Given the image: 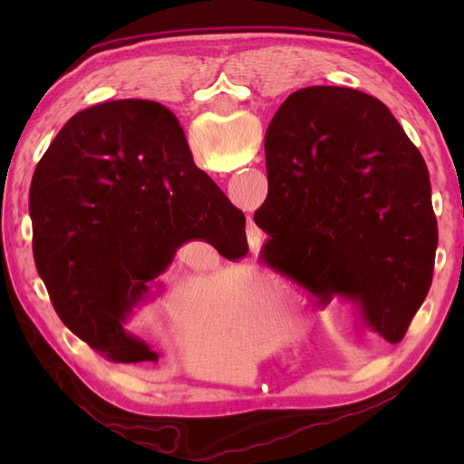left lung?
I'll return each instance as SVG.
<instances>
[{"mask_svg":"<svg viewBox=\"0 0 464 464\" xmlns=\"http://www.w3.org/2000/svg\"><path fill=\"white\" fill-rule=\"evenodd\" d=\"M263 255L323 303L341 297L371 337L399 343L432 283L439 245L420 151L374 97L313 85L265 135Z\"/></svg>","mask_w":464,"mask_h":464,"instance_id":"obj_1","label":"left lung"}]
</instances>
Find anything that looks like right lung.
Instances as JSON below:
<instances>
[{
  "instance_id": "obj_1",
  "label": "right lung",
  "mask_w": 464,
  "mask_h": 464,
  "mask_svg": "<svg viewBox=\"0 0 464 464\" xmlns=\"http://www.w3.org/2000/svg\"><path fill=\"white\" fill-rule=\"evenodd\" d=\"M34 259L65 327L113 362H157L123 329L191 239L247 255L245 215L193 163L177 117L145 100L75 113L37 163Z\"/></svg>"
}]
</instances>
